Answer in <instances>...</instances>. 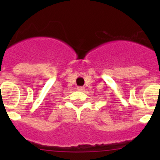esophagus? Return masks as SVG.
<instances>
[{
  "instance_id": "esophagus-1",
  "label": "esophagus",
  "mask_w": 160,
  "mask_h": 160,
  "mask_svg": "<svg viewBox=\"0 0 160 160\" xmlns=\"http://www.w3.org/2000/svg\"><path fill=\"white\" fill-rule=\"evenodd\" d=\"M83 89H84V88H83V87H78V88H77V90H79V91H82V90H83Z\"/></svg>"
}]
</instances>
